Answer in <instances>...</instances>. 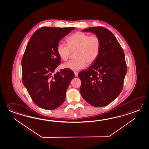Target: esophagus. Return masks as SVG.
I'll return each mask as SVG.
<instances>
[{
  "label": "esophagus",
  "mask_w": 149,
  "mask_h": 149,
  "mask_svg": "<svg viewBox=\"0 0 149 149\" xmlns=\"http://www.w3.org/2000/svg\"><path fill=\"white\" fill-rule=\"evenodd\" d=\"M74 74H75V76H77L78 75V73L77 72H74Z\"/></svg>",
  "instance_id": "1"
}]
</instances>
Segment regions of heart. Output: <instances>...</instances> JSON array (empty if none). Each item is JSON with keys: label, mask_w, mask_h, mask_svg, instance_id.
<instances>
[{"label": "heart", "mask_w": 149, "mask_h": 149, "mask_svg": "<svg viewBox=\"0 0 149 149\" xmlns=\"http://www.w3.org/2000/svg\"><path fill=\"white\" fill-rule=\"evenodd\" d=\"M67 44L59 43L56 51L60 58L66 61L70 58L71 51L76 50L75 59L72 60L63 65L64 68L73 71L82 70L88 65L93 63L99 56L101 41L96 35L90 36L88 33L76 32L67 39Z\"/></svg>", "instance_id": "obj_1"}]
</instances>
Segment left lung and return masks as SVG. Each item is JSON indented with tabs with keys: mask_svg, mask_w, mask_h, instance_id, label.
<instances>
[{
	"mask_svg": "<svg viewBox=\"0 0 149 149\" xmlns=\"http://www.w3.org/2000/svg\"><path fill=\"white\" fill-rule=\"evenodd\" d=\"M82 31L93 33L99 37L101 47L93 65L78 74L82 82L81 95L92 106H106L123 90L127 70L125 53L114 35L107 29L90 27Z\"/></svg>",
	"mask_w": 149,
	"mask_h": 149,
	"instance_id": "obj_1",
	"label": "left lung"
}]
</instances>
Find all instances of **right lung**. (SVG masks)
<instances>
[{
	"label": "right lung",
	"mask_w": 149,
	"mask_h": 149,
	"mask_svg": "<svg viewBox=\"0 0 149 149\" xmlns=\"http://www.w3.org/2000/svg\"><path fill=\"white\" fill-rule=\"evenodd\" d=\"M74 27H42L31 36L21 61L22 81L33 103L43 109L59 107L75 75L68 69L54 73L61 63L56 51L60 40Z\"/></svg>",
	"instance_id": "add662e5"
}]
</instances>
